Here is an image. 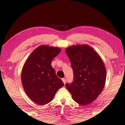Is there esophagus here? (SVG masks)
<instances>
[{"label":"esophagus","instance_id":"1","mask_svg":"<svg viewBox=\"0 0 125 125\" xmlns=\"http://www.w3.org/2000/svg\"><path fill=\"white\" fill-rule=\"evenodd\" d=\"M62 81H63V83H64V84L66 83V79H65V78H62Z\"/></svg>","mask_w":125,"mask_h":125}]
</instances>
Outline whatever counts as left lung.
<instances>
[{
	"instance_id": "1",
	"label": "left lung",
	"mask_w": 125,
	"mask_h": 125,
	"mask_svg": "<svg viewBox=\"0 0 125 125\" xmlns=\"http://www.w3.org/2000/svg\"><path fill=\"white\" fill-rule=\"evenodd\" d=\"M73 70L74 80L66 87L74 101L81 105L94 102L106 83V70L101 57L87 44H78L66 49Z\"/></svg>"
}]
</instances>
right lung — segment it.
<instances>
[{
	"instance_id": "obj_1",
	"label": "right lung",
	"mask_w": 125,
	"mask_h": 125,
	"mask_svg": "<svg viewBox=\"0 0 125 125\" xmlns=\"http://www.w3.org/2000/svg\"><path fill=\"white\" fill-rule=\"evenodd\" d=\"M61 49L41 45L31 52L23 65L21 80L24 90L31 100L39 105L52 101L59 88L64 86L51 66Z\"/></svg>"
}]
</instances>
